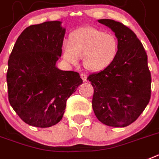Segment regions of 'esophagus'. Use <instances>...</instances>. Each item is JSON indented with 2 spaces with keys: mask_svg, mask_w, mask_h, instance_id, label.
<instances>
[{
  "mask_svg": "<svg viewBox=\"0 0 159 159\" xmlns=\"http://www.w3.org/2000/svg\"><path fill=\"white\" fill-rule=\"evenodd\" d=\"M80 77L82 78V80L84 81H87V75H86V74H84V73H81Z\"/></svg>",
  "mask_w": 159,
  "mask_h": 159,
  "instance_id": "obj_1",
  "label": "esophagus"
}]
</instances>
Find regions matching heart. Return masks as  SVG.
Segmentation results:
<instances>
[{
	"mask_svg": "<svg viewBox=\"0 0 159 159\" xmlns=\"http://www.w3.org/2000/svg\"><path fill=\"white\" fill-rule=\"evenodd\" d=\"M118 48V40L112 34L93 27H82L71 34L70 40L64 41L62 53L70 64L76 65L79 57H84L85 67L99 71L112 63Z\"/></svg>",
	"mask_w": 159,
	"mask_h": 159,
	"instance_id": "1",
	"label": "heart"
}]
</instances>
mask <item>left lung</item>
Returning a JSON list of instances; mask_svg holds the SVG:
<instances>
[{"label": "left lung", "instance_id": "obj_1", "mask_svg": "<svg viewBox=\"0 0 159 159\" xmlns=\"http://www.w3.org/2000/svg\"><path fill=\"white\" fill-rule=\"evenodd\" d=\"M98 22L115 32L119 48L111 65L87 78L94 89L93 109L102 124L126 127L138 119L150 100L151 74L147 54L127 26L112 19Z\"/></svg>", "mask_w": 159, "mask_h": 159}]
</instances>
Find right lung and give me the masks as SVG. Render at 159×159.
<instances>
[{"instance_id":"right-lung-1","label":"right lung","mask_w":159,"mask_h":159,"mask_svg":"<svg viewBox=\"0 0 159 159\" xmlns=\"http://www.w3.org/2000/svg\"><path fill=\"white\" fill-rule=\"evenodd\" d=\"M66 30L59 21L31 25L20 34L8 61V98L26 124L48 128L63 116L66 101L83 83L75 71L61 70Z\"/></svg>"}]
</instances>
